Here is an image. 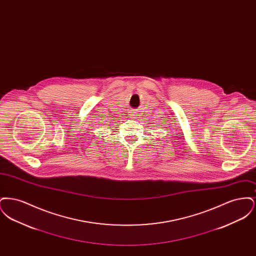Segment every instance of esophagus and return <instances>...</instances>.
<instances>
[{"label": "esophagus", "mask_w": 256, "mask_h": 256, "mask_svg": "<svg viewBox=\"0 0 256 256\" xmlns=\"http://www.w3.org/2000/svg\"><path fill=\"white\" fill-rule=\"evenodd\" d=\"M132 116H135V115H132Z\"/></svg>", "instance_id": "34e87169"}]
</instances>
